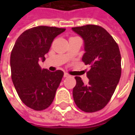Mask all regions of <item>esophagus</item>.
Here are the masks:
<instances>
[{
	"label": "esophagus",
	"mask_w": 135,
	"mask_h": 135,
	"mask_svg": "<svg viewBox=\"0 0 135 135\" xmlns=\"http://www.w3.org/2000/svg\"><path fill=\"white\" fill-rule=\"evenodd\" d=\"M69 76H70V75L68 73H64V77H69Z\"/></svg>",
	"instance_id": "esophagus-1"
}]
</instances>
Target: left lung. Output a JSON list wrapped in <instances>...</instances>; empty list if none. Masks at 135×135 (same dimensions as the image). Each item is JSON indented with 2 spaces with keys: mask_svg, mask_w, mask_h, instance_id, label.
Returning a JSON list of instances; mask_svg holds the SVG:
<instances>
[{
  "mask_svg": "<svg viewBox=\"0 0 135 135\" xmlns=\"http://www.w3.org/2000/svg\"><path fill=\"white\" fill-rule=\"evenodd\" d=\"M85 42L82 61L90 65L89 79L85 85L81 77L75 76L73 89L76 106L85 112L101 110L110 101L122 74L121 53L116 42L107 31L98 25H88L72 28Z\"/></svg>",
  "mask_w": 135,
  "mask_h": 135,
  "instance_id": "1",
  "label": "left lung"
}]
</instances>
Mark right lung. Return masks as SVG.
Here are the masks:
<instances>
[{"instance_id": "1", "label": "right lung", "mask_w": 135, "mask_h": 135, "mask_svg": "<svg viewBox=\"0 0 135 135\" xmlns=\"http://www.w3.org/2000/svg\"><path fill=\"white\" fill-rule=\"evenodd\" d=\"M65 28L38 26L25 31L11 53V79L20 99L35 110L46 109L53 103L64 76L61 70L42 69L39 60H45L53 40Z\"/></svg>"}]
</instances>
